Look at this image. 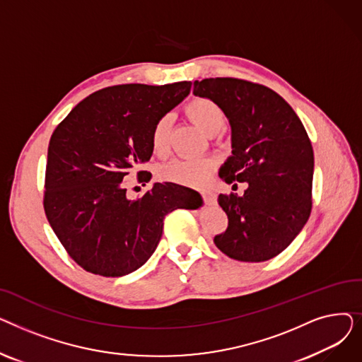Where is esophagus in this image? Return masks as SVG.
I'll use <instances>...</instances> for the list:
<instances>
[{"instance_id": "esophagus-1", "label": "esophagus", "mask_w": 362, "mask_h": 362, "mask_svg": "<svg viewBox=\"0 0 362 362\" xmlns=\"http://www.w3.org/2000/svg\"><path fill=\"white\" fill-rule=\"evenodd\" d=\"M202 198L206 205H216L217 202V197L214 192H202Z\"/></svg>"}]
</instances>
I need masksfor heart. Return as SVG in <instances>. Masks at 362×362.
<instances>
[{
    "label": "heart",
    "instance_id": "1",
    "mask_svg": "<svg viewBox=\"0 0 362 362\" xmlns=\"http://www.w3.org/2000/svg\"><path fill=\"white\" fill-rule=\"evenodd\" d=\"M187 117L194 122V124L210 135L211 132H218L224 123L223 110L211 100L195 98L189 103L185 108ZM168 135H170V119L161 117L156 122L151 132V146L152 151L158 156H163L168 148ZM213 161L208 158H192L180 157L171 160L158 170V176L163 180L173 182L186 186H199L206 182L213 170Z\"/></svg>",
    "mask_w": 362,
    "mask_h": 362
}]
</instances>
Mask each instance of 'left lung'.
I'll return each mask as SVG.
<instances>
[{
  "instance_id": "1",
  "label": "left lung",
  "mask_w": 362,
  "mask_h": 362,
  "mask_svg": "<svg viewBox=\"0 0 362 362\" xmlns=\"http://www.w3.org/2000/svg\"><path fill=\"white\" fill-rule=\"evenodd\" d=\"M194 95L214 101L232 129V156L220 167V177L248 183L242 197L218 195L229 226L214 243L238 261L272 259L288 248L311 214L314 152L307 130L267 86L211 78L195 81Z\"/></svg>"
}]
</instances>
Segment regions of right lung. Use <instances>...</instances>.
Segmentation results:
<instances>
[{
	"instance_id": "obj_1",
	"label": "right lung",
	"mask_w": 362,
	"mask_h": 362,
	"mask_svg": "<svg viewBox=\"0 0 362 362\" xmlns=\"http://www.w3.org/2000/svg\"><path fill=\"white\" fill-rule=\"evenodd\" d=\"M191 86L186 81L110 86L81 101L54 130L44 208L54 233L83 270L104 277L133 273L157 250L168 213L202 205L197 191L170 182L130 199L123 182L132 168L149 161L152 127ZM138 176L151 179L145 171Z\"/></svg>"
}]
</instances>
